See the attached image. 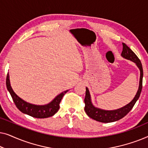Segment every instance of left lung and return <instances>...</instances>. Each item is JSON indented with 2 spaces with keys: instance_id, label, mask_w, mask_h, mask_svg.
Listing matches in <instances>:
<instances>
[{
  "instance_id": "8db88e82",
  "label": "left lung",
  "mask_w": 148,
  "mask_h": 148,
  "mask_svg": "<svg viewBox=\"0 0 148 148\" xmlns=\"http://www.w3.org/2000/svg\"><path fill=\"white\" fill-rule=\"evenodd\" d=\"M121 56L126 59L130 60L134 62L136 65L140 70V79H139V86L137 92L135 95V98L133 99L130 103L122 108L114 110H105L102 109L96 108L92 104L91 101V97L90 92L88 88H86V97L84 99L85 102V111L88 116L94 119L95 121H99L101 123H111L120 120L127 115L133 108L135 102L138 100L142 90V82H143V68L142 64L140 60L137 57L136 54L129 48L125 43H123V51Z\"/></svg>"
}]
</instances>
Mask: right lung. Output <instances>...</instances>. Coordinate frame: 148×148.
<instances>
[{"label": "right lung", "instance_id": "right-lung-1", "mask_svg": "<svg viewBox=\"0 0 148 148\" xmlns=\"http://www.w3.org/2000/svg\"><path fill=\"white\" fill-rule=\"evenodd\" d=\"M6 85L7 88L9 91L10 94L13 98V100L15 103L17 108L24 114H28L32 117L38 119L48 118V117L52 116L58 112V109L60 108V102L61 101L62 97L64 95L68 92V90L64 91L61 94L58 95L51 102L46 105H35L28 103L21 98H19L17 94L14 92L12 89L11 84H10L9 75L7 73V79H6Z\"/></svg>", "mask_w": 148, "mask_h": 148}]
</instances>
